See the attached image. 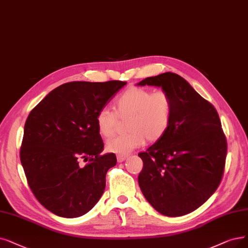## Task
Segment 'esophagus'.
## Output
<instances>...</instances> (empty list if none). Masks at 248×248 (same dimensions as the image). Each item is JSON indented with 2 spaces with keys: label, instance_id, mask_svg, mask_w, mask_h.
I'll list each match as a JSON object with an SVG mask.
<instances>
[{
  "label": "esophagus",
  "instance_id": "1",
  "mask_svg": "<svg viewBox=\"0 0 248 248\" xmlns=\"http://www.w3.org/2000/svg\"><path fill=\"white\" fill-rule=\"evenodd\" d=\"M127 158V155H117V161L119 162V163H122V162H124L125 160Z\"/></svg>",
  "mask_w": 248,
  "mask_h": 248
}]
</instances>
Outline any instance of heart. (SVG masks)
<instances>
[{
  "mask_svg": "<svg viewBox=\"0 0 248 248\" xmlns=\"http://www.w3.org/2000/svg\"><path fill=\"white\" fill-rule=\"evenodd\" d=\"M114 111L102 108L95 116L97 131L103 137H111L119 119L128 121L125 135L116 136L107 141L108 152L121 155H128L141 146L145 138L155 142L169 129L174 112V100L166 91H153L131 87L119 95L113 105Z\"/></svg>",
  "mask_w": 248,
  "mask_h": 248,
  "instance_id": "heart-1",
  "label": "heart"
}]
</instances>
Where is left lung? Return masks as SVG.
I'll list each match as a JSON object with an SVG mask.
<instances>
[{
  "label": "left lung",
  "mask_w": 248,
  "mask_h": 248,
  "mask_svg": "<svg viewBox=\"0 0 248 248\" xmlns=\"http://www.w3.org/2000/svg\"><path fill=\"white\" fill-rule=\"evenodd\" d=\"M138 85L162 87L174 100L169 129L146 152L138 183L155 211L167 217L189 214L219 187L227 156V140L215 107L180 75L166 72Z\"/></svg>",
  "instance_id": "obj_1"
}]
</instances>
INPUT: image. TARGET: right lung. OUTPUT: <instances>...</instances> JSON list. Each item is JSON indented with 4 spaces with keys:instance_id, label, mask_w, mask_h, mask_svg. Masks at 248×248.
<instances>
[{
    "instance_id": "1",
    "label": "right lung",
    "mask_w": 248,
    "mask_h": 248,
    "mask_svg": "<svg viewBox=\"0 0 248 248\" xmlns=\"http://www.w3.org/2000/svg\"><path fill=\"white\" fill-rule=\"evenodd\" d=\"M126 84L73 81L55 88L29 113L20 161L27 183L47 211L63 217L90 212L101 199L117 157L101 155L95 116ZM86 161L82 166L80 162Z\"/></svg>"
}]
</instances>
